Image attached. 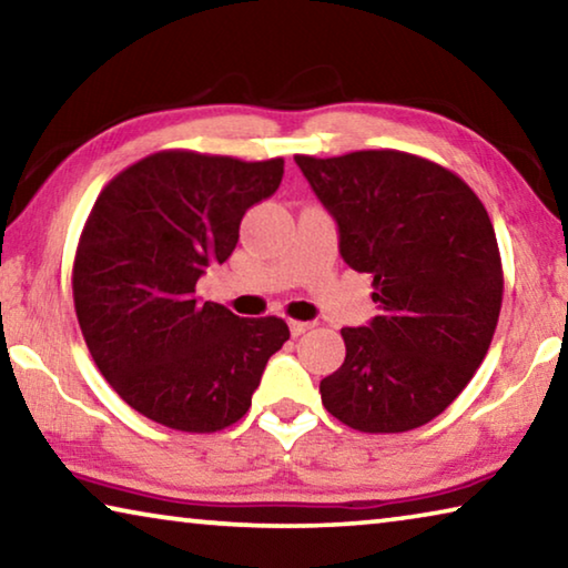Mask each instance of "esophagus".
Returning a JSON list of instances; mask_svg holds the SVG:
<instances>
[{"label":"esophagus","instance_id":"obj_1","mask_svg":"<svg viewBox=\"0 0 568 568\" xmlns=\"http://www.w3.org/2000/svg\"><path fill=\"white\" fill-rule=\"evenodd\" d=\"M287 325H291L293 338H297V335H303V333H307V331L313 328V323H303V321H291Z\"/></svg>","mask_w":568,"mask_h":568}]
</instances>
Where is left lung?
I'll return each instance as SVG.
<instances>
[{"label": "left lung", "instance_id": "1", "mask_svg": "<svg viewBox=\"0 0 568 568\" xmlns=\"http://www.w3.org/2000/svg\"><path fill=\"white\" fill-rule=\"evenodd\" d=\"M295 162L381 307L371 325L341 331L345 361L321 381L323 406L363 434L418 428L458 398L491 345L504 301L491 217L456 172L410 152Z\"/></svg>", "mask_w": 568, "mask_h": 568}]
</instances>
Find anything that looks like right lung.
Wrapping results in <instances>:
<instances>
[{"instance_id":"1","label":"right lung","mask_w":568,"mask_h":568,"mask_svg":"<svg viewBox=\"0 0 568 568\" xmlns=\"http://www.w3.org/2000/svg\"><path fill=\"white\" fill-rule=\"evenodd\" d=\"M283 165L160 150L94 200L72 265L77 321L102 376L145 418L185 434L233 426L291 338L283 318H237L195 297L200 275L235 250L245 210L281 185Z\"/></svg>"}]
</instances>
